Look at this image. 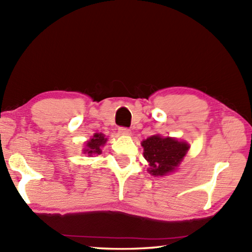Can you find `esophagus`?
I'll use <instances>...</instances> for the list:
<instances>
[{
    "instance_id": "obj_1",
    "label": "esophagus",
    "mask_w": 252,
    "mask_h": 252,
    "mask_svg": "<svg viewBox=\"0 0 252 252\" xmlns=\"http://www.w3.org/2000/svg\"><path fill=\"white\" fill-rule=\"evenodd\" d=\"M118 130H119V133H120V134H122V135H130L131 134V131L127 129V127L120 126Z\"/></svg>"
}]
</instances>
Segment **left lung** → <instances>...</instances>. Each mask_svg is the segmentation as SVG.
I'll list each match as a JSON object with an SVG mask.
<instances>
[{
	"label": "left lung",
	"mask_w": 252,
	"mask_h": 252,
	"mask_svg": "<svg viewBox=\"0 0 252 252\" xmlns=\"http://www.w3.org/2000/svg\"><path fill=\"white\" fill-rule=\"evenodd\" d=\"M142 146L144 158L150 162L147 171L152 176H167L175 171L190 149L187 142L160 135L147 137L142 142Z\"/></svg>",
	"instance_id": "left-lung-1"
}]
</instances>
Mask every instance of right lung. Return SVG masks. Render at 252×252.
I'll return each instance as SVG.
<instances>
[{"mask_svg":"<svg viewBox=\"0 0 252 252\" xmlns=\"http://www.w3.org/2000/svg\"><path fill=\"white\" fill-rule=\"evenodd\" d=\"M106 142L107 137H105L102 133H95L92 139L86 143L85 149H83L84 154L88 156L101 154V147L106 144Z\"/></svg>","mask_w":252,"mask_h":252,"instance_id":"obj_1","label":"right lung"}]
</instances>
